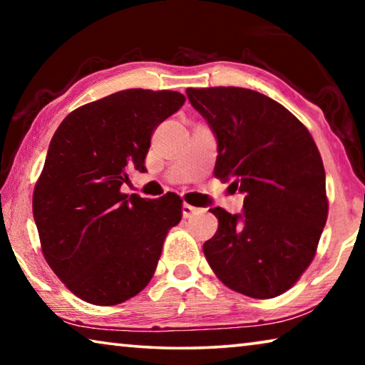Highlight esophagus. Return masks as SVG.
Listing matches in <instances>:
<instances>
[{"instance_id":"esophagus-1","label":"esophagus","mask_w":365,"mask_h":365,"mask_svg":"<svg viewBox=\"0 0 365 365\" xmlns=\"http://www.w3.org/2000/svg\"><path fill=\"white\" fill-rule=\"evenodd\" d=\"M197 211H200V209H197V207H195V206H191V205H188V202H183V206H182V212H183V217H191V215H193V214H196Z\"/></svg>"}]
</instances>
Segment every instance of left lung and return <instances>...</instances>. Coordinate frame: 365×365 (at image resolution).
Returning a JSON list of instances; mask_svg holds the SVG:
<instances>
[{"instance_id":"left-lung-1","label":"left lung","mask_w":365,"mask_h":365,"mask_svg":"<svg viewBox=\"0 0 365 365\" xmlns=\"http://www.w3.org/2000/svg\"><path fill=\"white\" fill-rule=\"evenodd\" d=\"M217 138L214 175L245 195L243 212L212 207L202 251L219 280L251 298L292 288L316 256L329 214L322 158L307 128L259 91L187 88Z\"/></svg>"}]
</instances>
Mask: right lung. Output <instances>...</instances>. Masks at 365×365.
Listing matches in <instances>:
<instances>
[{"label": "right lung", "instance_id": "add662e5", "mask_svg": "<svg viewBox=\"0 0 365 365\" xmlns=\"http://www.w3.org/2000/svg\"><path fill=\"white\" fill-rule=\"evenodd\" d=\"M170 90H122L83 104L53 135L34 190L41 251L59 280L90 304L114 306L150 283L182 200L123 195L145 172L151 135L183 106Z\"/></svg>", "mask_w": 365, "mask_h": 365}]
</instances>
